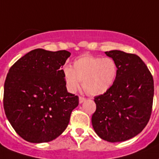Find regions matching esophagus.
Here are the masks:
<instances>
[{"instance_id":"34e87169","label":"esophagus","mask_w":159,"mask_h":159,"mask_svg":"<svg viewBox=\"0 0 159 159\" xmlns=\"http://www.w3.org/2000/svg\"><path fill=\"white\" fill-rule=\"evenodd\" d=\"M86 100V98H84L82 96H79V102L80 103H82Z\"/></svg>"}]
</instances>
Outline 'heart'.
Wrapping results in <instances>:
<instances>
[{"label": "heart", "instance_id": "1", "mask_svg": "<svg viewBox=\"0 0 159 159\" xmlns=\"http://www.w3.org/2000/svg\"><path fill=\"white\" fill-rule=\"evenodd\" d=\"M118 68L110 57L83 55L73 62V69L64 68L63 73L66 86L70 92L79 89L82 82L84 90L95 96L104 94L113 86L116 79Z\"/></svg>", "mask_w": 159, "mask_h": 159}]
</instances>
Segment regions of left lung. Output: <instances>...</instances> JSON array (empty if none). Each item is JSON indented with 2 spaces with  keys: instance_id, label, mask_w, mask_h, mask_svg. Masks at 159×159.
Instances as JSON below:
<instances>
[{
  "instance_id": "left-lung-1",
  "label": "left lung",
  "mask_w": 159,
  "mask_h": 159,
  "mask_svg": "<svg viewBox=\"0 0 159 159\" xmlns=\"http://www.w3.org/2000/svg\"><path fill=\"white\" fill-rule=\"evenodd\" d=\"M118 68L113 86L94 97L92 125L97 135L109 142L131 139L146 126L152 113L154 79L137 55L122 51L106 52Z\"/></svg>"
}]
</instances>
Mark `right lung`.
<instances>
[{
	"mask_svg": "<svg viewBox=\"0 0 159 159\" xmlns=\"http://www.w3.org/2000/svg\"><path fill=\"white\" fill-rule=\"evenodd\" d=\"M71 53L34 49L9 69L3 105L15 132L32 143L56 139L67 128L78 96L69 93L62 67Z\"/></svg>",
	"mask_w": 159,
	"mask_h": 159,
	"instance_id": "1",
	"label": "right lung"
}]
</instances>
